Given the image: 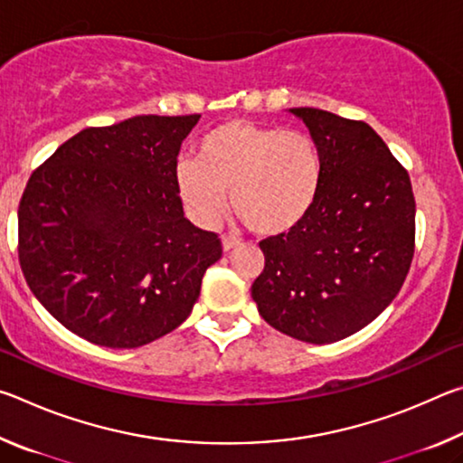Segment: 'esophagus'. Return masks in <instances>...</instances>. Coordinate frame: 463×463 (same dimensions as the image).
<instances>
[{
	"mask_svg": "<svg viewBox=\"0 0 463 463\" xmlns=\"http://www.w3.org/2000/svg\"><path fill=\"white\" fill-rule=\"evenodd\" d=\"M239 245H241V241L231 237V234H224V237H222V250H224V253H231V250L237 249Z\"/></svg>",
	"mask_w": 463,
	"mask_h": 463,
	"instance_id": "1",
	"label": "esophagus"
}]
</instances>
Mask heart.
I'll use <instances>...</instances> for the list:
<instances>
[{
	"instance_id": "b5f03b06",
	"label": "heart",
	"mask_w": 463,
	"mask_h": 463,
	"mask_svg": "<svg viewBox=\"0 0 463 463\" xmlns=\"http://www.w3.org/2000/svg\"><path fill=\"white\" fill-rule=\"evenodd\" d=\"M174 177L179 200L198 224L221 221L229 194L249 231L281 237L315 208L323 159L307 132L229 120L203 135L198 161H177Z\"/></svg>"
}]
</instances>
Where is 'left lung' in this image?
<instances>
[{"mask_svg": "<svg viewBox=\"0 0 463 463\" xmlns=\"http://www.w3.org/2000/svg\"><path fill=\"white\" fill-rule=\"evenodd\" d=\"M315 140L323 184L300 226L261 241L250 288L260 315L304 343H335L390 307L414 253L411 177L370 124L318 108H289Z\"/></svg>", "mask_w": 463, "mask_h": 463, "instance_id": "obj_1", "label": "left lung"}]
</instances>
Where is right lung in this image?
I'll return each instance as SVG.
<instances>
[{
  "instance_id": "obj_1",
  "label": "right lung",
  "mask_w": 463,
  "mask_h": 463,
  "mask_svg": "<svg viewBox=\"0 0 463 463\" xmlns=\"http://www.w3.org/2000/svg\"><path fill=\"white\" fill-rule=\"evenodd\" d=\"M190 116L85 128L38 167L18 208L36 300L81 339L135 349L190 317L221 239L187 221L174 171Z\"/></svg>"
}]
</instances>
